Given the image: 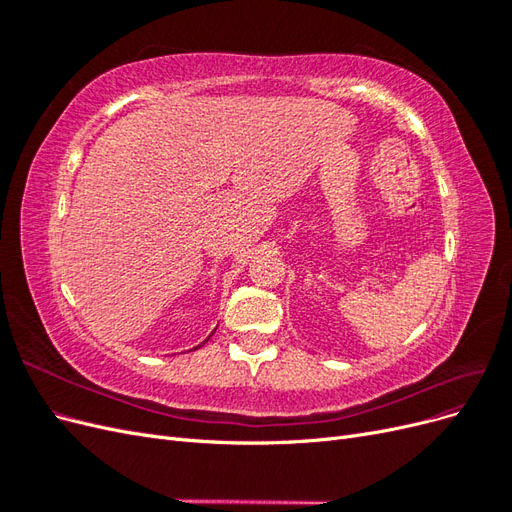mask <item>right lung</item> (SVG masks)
I'll list each match as a JSON object with an SVG mask.
<instances>
[{
	"instance_id": "add662e5",
	"label": "right lung",
	"mask_w": 512,
	"mask_h": 512,
	"mask_svg": "<svg viewBox=\"0 0 512 512\" xmlns=\"http://www.w3.org/2000/svg\"><path fill=\"white\" fill-rule=\"evenodd\" d=\"M211 335H213V333H211ZM211 335H209V337L205 339V342H209V339H211ZM205 342H203V344H205ZM203 344H200V346H203ZM200 346H196V348H200ZM196 348H194V350H196Z\"/></svg>"
}]
</instances>
